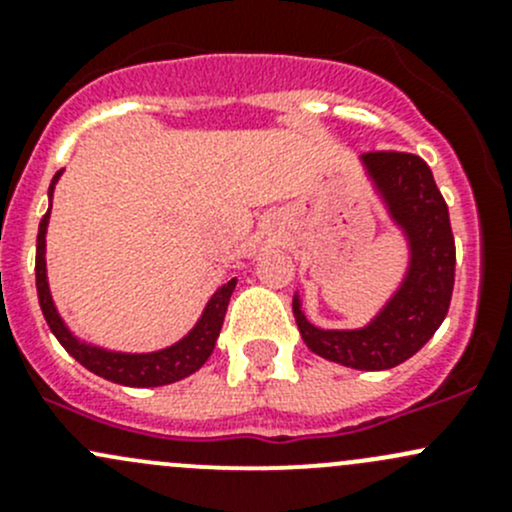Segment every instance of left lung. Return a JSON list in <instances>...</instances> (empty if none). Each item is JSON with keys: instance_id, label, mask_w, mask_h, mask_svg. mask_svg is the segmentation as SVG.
<instances>
[{"instance_id": "8db88e82", "label": "left lung", "mask_w": 512, "mask_h": 512, "mask_svg": "<svg viewBox=\"0 0 512 512\" xmlns=\"http://www.w3.org/2000/svg\"><path fill=\"white\" fill-rule=\"evenodd\" d=\"M361 160L409 235V275L384 312L354 332L317 329L307 322L297 297L292 309L299 334L314 354L352 369L381 371L411 359L446 319L456 280V242L448 205L426 160L406 151H369Z\"/></svg>"}]
</instances>
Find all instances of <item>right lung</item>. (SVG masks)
<instances>
[{"mask_svg": "<svg viewBox=\"0 0 512 512\" xmlns=\"http://www.w3.org/2000/svg\"><path fill=\"white\" fill-rule=\"evenodd\" d=\"M59 173L51 180L49 198L51 193H54V183L59 180ZM49 210H46V215L41 218L39 235H36V294H39V307L41 312H44L46 324H49V329L54 332V337L59 339L61 347L74 356L81 366L94 371L96 376H103V379L123 386H163L185 379V376H190L193 371H198L200 366L208 361V356L213 354L215 342H218L220 327H223V319L227 312V302H230V294L232 289H235V280L227 282V285L220 287L218 292L210 297L208 307H205L203 317L195 324L193 332L185 339H180L178 344H173V347L160 349V352L153 354H118L89 347V344L71 337L69 329L64 327L61 317L56 314L54 302H51L49 285H46L44 235L46 225H49Z\"/></svg>", "mask_w": 512, "mask_h": 512, "instance_id": "add662e5", "label": "right lung"}]
</instances>
